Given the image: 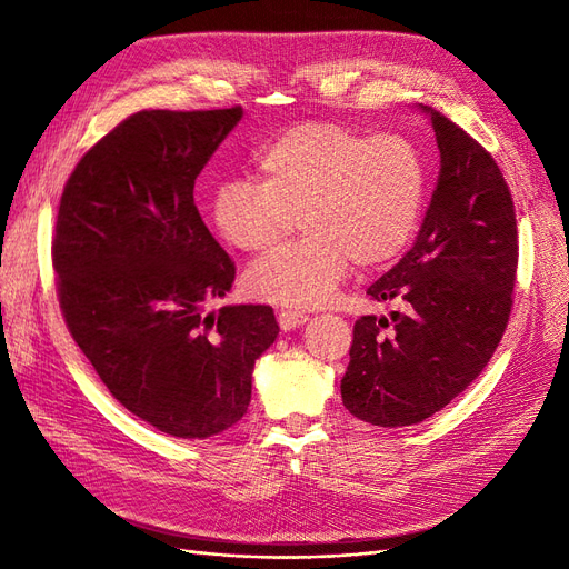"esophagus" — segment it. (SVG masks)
I'll return each instance as SVG.
<instances>
[{
  "mask_svg": "<svg viewBox=\"0 0 569 569\" xmlns=\"http://www.w3.org/2000/svg\"><path fill=\"white\" fill-rule=\"evenodd\" d=\"M278 320H280L282 330H295V327H299L308 320V316L303 311H297V308H280Z\"/></svg>",
  "mask_w": 569,
  "mask_h": 569,
  "instance_id": "34e87169",
  "label": "esophagus"
}]
</instances>
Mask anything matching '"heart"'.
<instances>
[{
    "label": "heart",
    "mask_w": 569,
    "mask_h": 569,
    "mask_svg": "<svg viewBox=\"0 0 569 569\" xmlns=\"http://www.w3.org/2000/svg\"><path fill=\"white\" fill-rule=\"evenodd\" d=\"M261 180L222 182L211 203L218 234L237 251H266L295 228L301 242L274 249L247 272L258 299L313 308L332 299L351 261L380 268L418 230L425 163L401 134L368 137L327 120L291 126L258 157Z\"/></svg>",
    "instance_id": "obj_1"
}]
</instances>
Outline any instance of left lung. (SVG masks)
Returning a JSON list of instances; mask_svg holds the SVG:
<instances>
[{
  "label": "left lung",
  "instance_id": "obj_1",
  "mask_svg": "<svg viewBox=\"0 0 569 569\" xmlns=\"http://www.w3.org/2000/svg\"><path fill=\"white\" fill-rule=\"evenodd\" d=\"M439 180L416 244L368 287L389 318L353 325L341 401L377 427L418 425L477 380L501 341L518 270V220L501 168L432 107Z\"/></svg>",
  "mask_w": 569,
  "mask_h": 569
}]
</instances>
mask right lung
Wrapping results in <instances>:
<instances>
[{
	"label": "right lung",
	"mask_w": 569,
	"mask_h": 569,
	"mask_svg": "<svg viewBox=\"0 0 569 569\" xmlns=\"http://www.w3.org/2000/svg\"><path fill=\"white\" fill-rule=\"evenodd\" d=\"M242 107L140 111L68 178L51 258L61 311L99 380L132 416L180 439L244 418L251 372L280 327L270 306H222L234 263L194 206V180Z\"/></svg>",
	"instance_id": "1"
}]
</instances>
